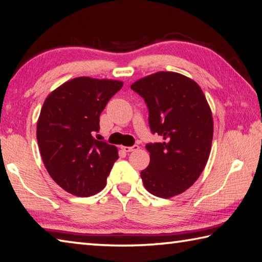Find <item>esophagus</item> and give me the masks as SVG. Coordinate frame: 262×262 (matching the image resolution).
Listing matches in <instances>:
<instances>
[{
    "instance_id": "1",
    "label": "esophagus",
    "mask_w": 262,
    "mask_h": 262,
    "mask_svg": "<svg viewBox=\"0 0 262 262\" xmlns=\"http://www.w3.org/2000/svg\"><path fill=\"white\" fill-rule=\"evenodd\" d=\"M121 148H122V149L124 150V151L129 152V151H133V150H138V149H139V146H138V145H133V146H131V147H127V146H122Z\"/></svg>"
}]
</instances>
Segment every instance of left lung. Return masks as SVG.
<instances>
[{
  "mask_svg": "<svg viewBox=\"0 0 262 262\" xmlns=\"http://www.w3.org/2000/svg\"><path fill=\"white\" fill-rule=\"evenodd\" d=\"M131 89L144 98L151 133L163 139L146 145L150 162L140 173L145 188L162 199L179 195L199 179L210 156L213 120L204 93L173 72L151 74Z\"/></svg>",
  "mask_w": 262,
  "mask_h": 262,
  "instance_id": "1",
  "label": "left lung"
}]
</instances>
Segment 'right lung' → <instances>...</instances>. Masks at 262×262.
Here are the masks:
<instances>
[{
    "label": "right lung",
    "mask_w": 262,
    "mask_h": 262,
    "mask_svg": "<svg viewBox=\"0 0 262 262\" xmlns=\"http://www.w3.org/2000/svg\"><path fill=\"white\" fill-rule=\"evenodd\" d=\"M123 82L76 77L47 97L37 121V144L49 174L71 194L92 196L105 188L117 148L93 138L99 117Z\"/></svg>",
    "instance_id": "right-lung-1"
}]
</instances>
